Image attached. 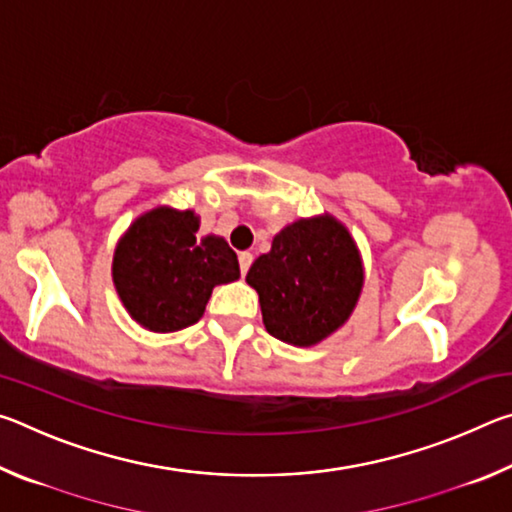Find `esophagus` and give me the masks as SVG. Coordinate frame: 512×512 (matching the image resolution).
I'll return each instance as SVG.
<instances>
[{
  "label": "esophagus",
  "mask_w": 512,
  "mask_h": 512,
  "mask_svg": "<svg viewBox=\"0 0 512 512\" xmlns=\"http://www.w3.org/2000/svg\"><path fill=\"white\" fill-rule=\"evenodd\" d=\"M250 264H253V255L250 253H239V268H241V275L248 273Z\"/></svg>",
  "instance_id": "obj_1"
}]
</instances>
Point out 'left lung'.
Here are the masks:
<instances>
[{"instance_id": "1", "label": "left lung", "mask_w": 512, "mask_h": 512, "mask_svg": "<svg viewBox=\"0 0 512 512\" xmlns=\"http://www.w3.org/2000/svg\"><path fill=\"white\" fill-rule=\"evenodd\" d=\"M246 282L257 291L266 332L311 348L348 323L366 271L350 230L325 212L284 225Z\"/></svg>"}]
</instances>
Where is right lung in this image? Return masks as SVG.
Wrapping results in <instances>:
<instances>
[{
  "mask_svg": "<svg viewBox=\"0 0 512 512\" xmlns=\"http://www.w3.org/2000/svg\"><path fill=\"white\" fill-rule=\"evenodd\" d=\"M194 210L158 205L128 225L112 253V284L137 325L167 334L203 316L212 289L239 280L237 253L219 235L198 237Z\"/></svg>",
  "mask_w": 512,
  "mask_h": 512,
  "instance_id": "right-lung-1",
  "label": "right lung"
}]
</instances>
